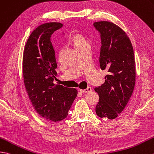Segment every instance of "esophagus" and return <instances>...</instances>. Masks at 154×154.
<instances>
[{"instance_id":"esophagus-1","label":"esophagus","mask_w":154,"mask_h":154,"mask_svg":"<svg viewBox=\"0 0 154 154\" xmlns=\"http://www.w3.org/2000/svg\"><path fill=\"white\" fill-rule=\"evenodd\" d=\"M92 91V88L91 87H87L86 89H84V90H82V89H79V91L81 92H82V93H87V92H91Z\"/></svg>"}]
</instances>
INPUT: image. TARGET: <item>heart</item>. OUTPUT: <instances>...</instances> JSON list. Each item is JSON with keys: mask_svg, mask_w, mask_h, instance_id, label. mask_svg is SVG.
<instances>
[{"mask_svg": "<svg viewBox=\"0 0 154 154\" xmlns=\"http://www.w3.org/2000/svg\"><path fill=\"white\" fill-rule=\"evenodd\" d=\"M71 41H72L76 48L80 47V46H83L85 44L88 43L87 39H86L83 35L79 34L74 35L72 38H71Z\"/></svg>", "mask_w": 154, "mask_h": 154, "instance_id": "1", "label": "heart"}]
</instances>
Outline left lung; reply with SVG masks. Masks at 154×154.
<instances>
[{"label":"left lung","instance_id":"left-lung-1","mask_svg":"<svg viewBox=\"0 0 154 154\" xmlns=\"http://www.w3.org/2000/svg\"><path fill=\"white\" fill-rule=\"evenodd\" d=\"M101 37L100 66L108 69L105 82L94 88L99 95L96 113L113 119L125 108L135 85L136 69L133 46L122 29L109 21L93 24Z\"/></svg>","mask_w":154,"mask_h":154}]
</instances>
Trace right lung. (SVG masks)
Instances as JSON below:
<instances>
[{"instance_id":"right-lung-1","label":"right lung","mask_w":154,"mask_h":154,"mask_svg":"<svg viewBox=\"0 0 154 154\" xmlns=\"http://www.w3.org/2000/svg\"><path fill=\"white\" fill-rule=\"evenodd\" d=\"M62 26L60 23L51 22L35 29L26 42L23 56V81L29 98L39 115L52 122L67 117L77 95L75 88L53 83L57 63L51 37Z\"/></svg>"}]
</instances>
